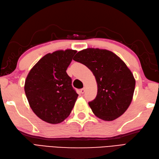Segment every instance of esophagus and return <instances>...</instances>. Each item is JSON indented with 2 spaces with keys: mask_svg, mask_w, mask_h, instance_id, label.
Listing matches in <instances>:
<instances>
[{
  "mask_svg": "<svg viewBox=\"0 0 159 159\" xmlns=\"http://www.w3.org/2000/svg\"><path fill=\"white\" fill-rule=\"evenodd\" d=\"M80 92H81V93H82V94H84V93L85 92V88H82L80 90Z\"/></svg>",
  "mask_w": 159,
  "mask_h": 159,
  "instance_id": "1",
  "label": "esophagus"
}]
</instances>
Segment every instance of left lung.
<instances>
[{"instance_id": "left-lung-1", "label": "left lung", "mask_w": 159, "mask_h": 159, "mask_svg": "<svg viewBox=\"0 0 159 159\" xmlns=\"http://www.w3.org/2000/svg\"><path fill=\"white\" fill-rule=\"evenodd\" d=\"M73 60L84 64L95 76L97 95L88 104L104 121H113L128 109L135 80L125 63L113 52L89 48L77 52Z\"/></svg>"}]
</instances>
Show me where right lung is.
Masks as SVG:
<instances>
[{
  "instance_id": "1",
  "label": "right lung",
  "mask_w": 159,
  "mask_h": 159,
  "mask_svg": "<svg viewBox=\"0 0 159 159\" xmlns=\"http://www.w3.org/2000/svg\"><path fill=\"white\" fill-rule=\"evenodd\" d=\"M76 50H57L44 56L29 72L24 90L31 109L51 124L70 115L78 94L66 72Z\"/></svg>"
}]
</instances>
